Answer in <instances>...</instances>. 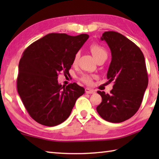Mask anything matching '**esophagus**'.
Segmentation results:
<instances>
[{
	"instance_id": "1",
	"label": "esophagus",
	"mask_w": 159,
	"mask_h": 159,
	"mask_svg": "<svg viewBox=\"0 0 159 159\" xmlns=\"http://www.w3.org/2000/svg\"><path fill=\"white\" fill-rule=\"evenodd\" d=\"M95 93V90L90 88H85V93L87 94H93Z\"/></svg>"
}]
</instances>
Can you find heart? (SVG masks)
<instances>
[{
    "mask_svg": "<svg viewBox=\"0 0 159 159\" xmlns=\"http://www.w3.org/2000/svg\"><path fill=\"white\" fill-rule=\"evenodd\" d=\"M90 50L96 60H98V58L101 57L104 55H107L106 50L104 49L103 47L98 44H92L90 47ZM79 57V52H76L74 56L73 61H72L73 64H76L77 63ZM93 76H91V75L85 74L81 76L80 80H81L83 83H85V84L91 85L93 83Z\"/></svg>",
    "mask_w": 159,
    "mask_h": 159,
    "instance_id": "b5f03b06",
    "label": "heart"
}]
</instances>
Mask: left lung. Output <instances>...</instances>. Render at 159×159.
Masks as SVG:
<instances>
[{"instance_id": "obj_1", "label": "left lung", "mask_w": 159, "mask_h": 159, "mask_svg": "<svg viewBox=\"0 0 159 159\" xmlns=\"http://www.w3.org/2000/svg\"><path fill=\"white\" fill-rule=\"evenodd\" d=\"M111 52L107 71L109 82L114 85L110 94L98 91L102 101L97 111L107 121L121 123L138 111L148 85L144 55L138 46L116 31H105L101 37Z\"/></svg>"}]
</instances>
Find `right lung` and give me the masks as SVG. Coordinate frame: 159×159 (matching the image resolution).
Returning <instances> with one entry per match:
<instances>
[{"mask_svg":"<svg viewBox=\"0 0 159 159\" xmlns=\"http://www.w3.org/2000/svg\"><path fill=\"white\" fill-rule=\"evenodd\" d=\"M88 34L72 36L49 34L24 51L19 63L17 87L30 116L40 124L55 126L71 114L85 89L76 83L59 84L60 72L69 73L75 54L87 41Z\"/></svg>","mask_w":159,"mask_h":159,"instance_id":"add662e5","label":"right lung"}]
</instances>
